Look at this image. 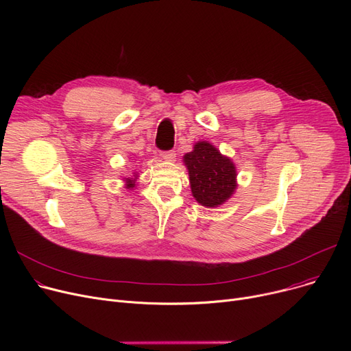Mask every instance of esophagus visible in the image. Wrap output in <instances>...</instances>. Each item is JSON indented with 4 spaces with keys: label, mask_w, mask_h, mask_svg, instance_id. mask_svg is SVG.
Listing matches in <instances>:
<instances>
[{
    "label": "esophagus",
    "mask_w": 351,
    "mask_h": 351,
    "mask_svg": "<svg viewBox=\"0 0 351 351\" xmlns=\"http://www.w3.org/2000/svg\"><path fill=\"white\" fill-rule=\"evenodd\" d=\"M160 158H162L163 160H166V162H173L175 158H176V154H175V151L162 152V154H160Z\"/></svg>",
    "instance_id": "1"
}]
</instances>
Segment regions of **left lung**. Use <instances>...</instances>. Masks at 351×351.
<instances>
[{"label": "left lung", "mask_w": 351, "mask_h": 351, "mask_svg": "<svg viewBox=\"0 0 351 351\" xmlns=\"http://www.w3.org/2000/svg\"><path fill=\"white\" fill-rule=\"evenodd\" d=\"M192 196L205 208H219L237 189V171L229 156L220 154L208 141H197L193 149L183 155Z\"/></svg>", "instance_id": "obj_1"}]
</instances>
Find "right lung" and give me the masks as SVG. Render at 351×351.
<instances>
[{"label":"right lung","instance_id":"1","mask_svg":"<svg viewBox=\"0 0 351 351\" xmlns=\"http://www.w3.org/2000/svg\"><path fill=\"white\" fill-rule=\"evenodd\" d=\"M138 179H139V173L138 172H134L132 178H123V185L126 189L129 191H134L136 186H138Z\"/></svg>","mask_w":351,"mask_h":351}]
</instances>
